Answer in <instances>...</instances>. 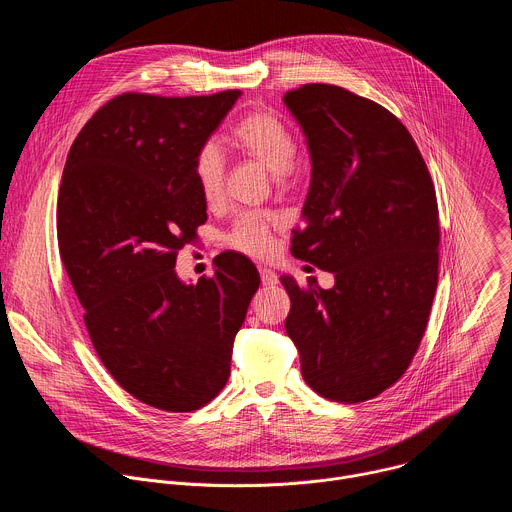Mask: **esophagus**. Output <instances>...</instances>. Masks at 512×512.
Returning <instances> with one entry per match:
<instances>
[{
  "label": "esophagus",
  "instance_id": "obj_1",
  "mask_svg": "<svg viewBox=\"0 0 512 512\" xmlns=\"http://www.w3.org/2000/svg\"><path fill=\"white\" fill-rule=\"evenodd\" d=\"M259 275H261L263 285H275L277 279H279L277 273L273 269H269V267H259Z\"/></svg>",
  "mask_w": 512,
  "mask_h": 512
}]
</instances>
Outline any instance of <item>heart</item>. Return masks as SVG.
<instances>
[{
	"label": "heart",
	"mask_w": 512,
	"mask_h": 512,
	"mask_svg": "<svg viewBox=\"0 0 512 512\" xmlns=\"http://www.w3.org/2000/svg\"><path fill=\"white\" fill-rule=\"evenodd\" d=\"M229 139L235 148L261 162L267 170L273 172L277 182L287 180L298 160V141L291 129L271 111L253 109L241 115L231 131ZM192 178L200 192V198L214 206L225 196L227 182V162L221 148L214 141L200 143L192 156ZM275 218L267 212H241L225 241L229 247L247 253V255H265L271 249V227Z\"/></svg>",
	"instance_id": "obj_1"
}]
</instances>
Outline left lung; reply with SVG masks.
Wrapping results in <instances>:
<instances>
[{"label": "left lung", "instance_id": "left-lung-1", "mask_svg": "<svg viewBox=\"0 0 512 512\" xmlns=\"http://www.w3.org/2000/svg\"><path fill=\"white\" fill-rule=\"evenodd\" d=\"M312 156L306 227L291 255L332 271L300 285L281 275L285 330L304 381L324 399L362 403L395 385L421 344L437 287L440 210L407 127L383 105L308 83L283 95Z\"/></svg>", "mask_w": 512, "mask_h": 512}]
</instances>
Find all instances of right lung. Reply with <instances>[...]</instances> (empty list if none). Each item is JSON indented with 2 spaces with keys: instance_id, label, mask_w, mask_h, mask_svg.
<instances>
[{
  "instance_id": "obj_1",
  "label": "right lung",
  "mask_w": 512,
  "mask_h": 512,
  "mask_svg": "<svg viewBox=\"0 0 512 512\" xmlns=\"http://www.w3.org/2000/svg\"><path fill=\"white\" fill-rule=\"evenodd\" d=\"M239 97H113L70 145L58 190V251L95 352L123 391L170 413L227 385L259 287L255 265L231 251L196 285L174 269L206 223L192 156Z\"/></svg>"
}]
</instances>
